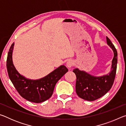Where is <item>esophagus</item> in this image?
I'll return each instance as SVG.
<instances>
[{
    "label": "esophagus",
    "mask_w": 126,
    "mask_h": 126,
    "mask_svg": "<svg viewBox=\"0 0 126 126\" xmlns=\"http://www.w3.org/2000/svg\"><path fill=\"white\" fill-rule=\"evenodd\" d=\"M66 65L68 68H71L73 65V61L72 60H68L66 63Z\"/></svg>",
    "instance_id": "1"
}]
</instances>
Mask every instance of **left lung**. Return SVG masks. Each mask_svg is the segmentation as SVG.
Returning a JSON list of instances; mask_svg holds the SVG:
<instances>
[{"label": "left lung", "instance_id": "obj_1", "mask_svg": "<svg viewBox=\"0 0 126 126\" xmlns=\"http://www.w3.org/2000/svg\"><path fill=\"white\" fill-rule=\"evenodd\" d=\"M106 39L108 45L114 53L111 71L109 73L95 77L85 71H80L78 68H75L73 71L77 77L76 93L80 98L86 101H93L101 98L110 90L113 84L117 69V52L109 38L106 37Z\"/></svg>", "mask_w": 126, "mask_h": 126}]
</instances>
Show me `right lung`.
I'll return each instance as SVG.
<instances>
[{"instance_id": "obj_1", "label": "right lung", "mask_w": 126, "mask_h": 126, "mask_svg": "<svg viewBox=\"0 0 126 126\" xmlns=\"http://www.w3.org/2000/svg\"><path fill=\"white\" fill-rule=\"evenodd\" d=\"M14 43L8 52L7 68L8 76L15 88L24 99L34 103H41L52 96L57 82L68 71L65 65H62L43 78L30 79L16 71L13 63L12 54Z\"/></svg>"}]
</instances>
